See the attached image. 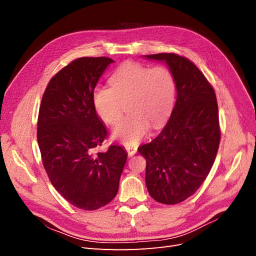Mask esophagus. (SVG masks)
I'll return each mask as SVG.
<instances>
[{"label":"esophagus","mask_w":256,"mask_h":256,"mask_svg":"<svg viewBox=\"0 0 256 256\" xmlns=\"http://www.w3.org/2000/svg\"><path fill=\"white\" fill-rule=\"evenodd\" d=\"M126 150H127L129 156H134V154H136L138 147L136 146H131V145H126Z\"/></svg>","instance_id":"34e87169"}]
</instances>
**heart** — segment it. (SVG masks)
Wrapping results in <instances>:
<instances>
[{
	"label": "heart",
	"instance_id": "b5f03b06",
	"mask_svg": "<svg viewBox=\"0 0 256 256\" xmlns=\"http://www.w3.org/2000/svg\"><path fill=\"white\" fill-rule=\"evenodd\" d=\"M111 88H96L92 102L97 114L115 125L126 111L131 113L113 130V138L125 145H136L148 134L150 124H164L173 109L176 81L166 66L150 67L136 62L122 64L110 79Z\"/></svg>",
	"mask_w": 256,
	"mask_h": 256
}]
</instances>
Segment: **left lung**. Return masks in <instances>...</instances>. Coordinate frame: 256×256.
<instances>
[{
  "label": "left lung",
  "mask_w": 256,
  "mask_h": 256,
  "mask_svg": "<svg viewBox=\"0 0 256 256\" xmlns=\"http://www.w3.org/2000/svg\"><path fill=\"white\" fill-rule=\"evenodd\" d=\"M144 56L164 62L176 81L171 118L156 138L138 150L146 159L150 196L174 205L194 194L214 164L221 136L218 104L210 83L187 58L175 53Z\"/></svg>",
  "instance_id": "1"
}]
</instances>
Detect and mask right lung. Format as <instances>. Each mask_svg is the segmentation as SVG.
<instances>
[{
	"label": "right lung",
	"mask_w": 256,
	"mask_h": 256,
	"mask_svg": "<svg viewBox=\"0 0 256 256\" xmlns=\"http://www.w3.org/2000/svg\"><path fill=\"white\" fill-rule=\"evenodd\" d=\"M113 62L104 56L72 60L50 80L38 114L37 141L49 180L66 200L84 210L114 198L127 160L120 145L97 152L108 131L92 95Z\"/></svg>",
	"instance_id": "1"
}]
</instances>
